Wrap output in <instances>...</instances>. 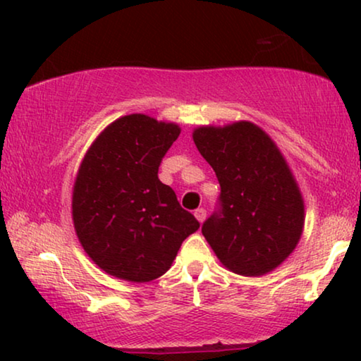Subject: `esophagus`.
<instances>
[{
	"label": "esophagus",
	"mask_w": 361,
	"mask_h": 361,
	"mask_svg": "<svg viewBox=\"0 0 361 361\" xmlns=\"http://www.w3.org/2000/svg\"><path fill=\"white\" fill-rule=\"evenodd\" d=\"M194 215H195V219L200 221H204L205 220V216H207V212H205V209H197L195 212H194Z\"/></svg>",
	"instance_id": "1"
}]
</instances>
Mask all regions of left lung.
I'll use <instances>...</instances> for the list:
<instances>
[{
	"instance_id": "1",
	"label": "left lung",
	"mask_w": 361,
	"mask_h": 361,
	"mask_svg": "<svg viewBox=\"0 0 361 361\" xmlns=\"http://www.w3.org/2000/svg\"><path fill=\"white\" fill-rule=\"evenodd\" d=\"M192 137L221 187V209L202 226L205 240L231 273H271L304 230V199L288 161L251 121L199 126Z\"/></svg>"
}]
</instances>
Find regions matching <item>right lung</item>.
Listing matches in <instances>:
<instances>
[{
    "mask_svg": "<svg viewBox=\"0 0 361 361\" xmlns=\"http://www.w3.org/2000/svg\"><path fill=\"white\" fill-rule=\"evenodd\" d=\"M177 123L142 113L110 123L92 142L72 190L77 238L106 274L149 283L166 273L182 241L199 230L176 192L157 177Z\"/></svg>",
    "mask_w": 361,
    "mask_h": 361,
    "instance_id": "right-lung-1",
    "label": "right lung"
}]
</instances>
